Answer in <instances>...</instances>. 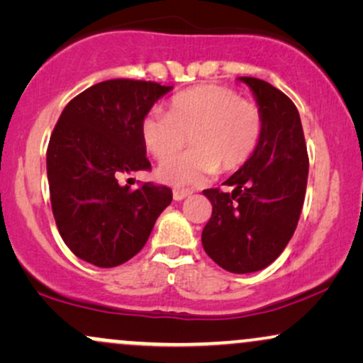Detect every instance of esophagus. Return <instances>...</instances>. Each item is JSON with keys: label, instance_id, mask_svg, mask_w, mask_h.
Listing matches in <instances>:
<instances>
[{"label": "esophagus", "instance_id": "34e87169", "mask_svg": "<svg viewBox=\"0 0 363 363\" xmlns=\"http://www.w3.org/2000/svg\"><path fill=\"white\" fill-rule=\"evenodd\" d=\"M189 194H191V191H187V189H174V193H172L174 201H182V199L187 198Z\"/></svg>", "mask_w": 363, "mask_h": 363}]
</instances>
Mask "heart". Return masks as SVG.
<instances>
[{
    "mask_svg": "<svg viewBox=\"0 0 363 363\" xmlns=\"http://www.w3.org/2000/svg\"><path fill=\"white\" fill-rule=\"evenodd\" d=\"M143 145L157 160L165 162L157 177L170 186L196 184L216 170H235L252 155L261 135V114L254 104L242 101L227 86L199 85L174 95L167 116L152 111L141 119Z\"/></svg>",
    "mask_w": 363,
    "mask_h": 363,
    "instance_id": "b5f03b06",
    "label": "heart"
}]
</instances>
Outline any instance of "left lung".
Wrapping results in <instances>:
<instances>
[{
	"label": "left lung",
	"instance_id": "8db88e82",
	"mask_svg": "<svg viewBox=\"0 0 363 363\" xmlns=\"http://www.w3.org/2000/svg\"><path fill=\"white\" fill-rule=\"evenodd\" d=\"M237 80L252 91L261 135L249 160L223 182L232 191H203L213 211L201 242L220 268L244 274L272 264L294 235L306 198L309 157L294 102L259 78Z\"/></svg>",
	"mask_w": 363,
	"mask_h": 363
}]
</instances>
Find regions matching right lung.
<instances>
[{
    "label": "right lung",
    "instance_id": "1",
    "mask_svg": "<svg viewBox=\"0 0 363 363\" xmlns=\"http://www.w3.org/2000/svg\"><path fill=\"white\" fill-rule=\"evenodd\" d=\"M174 86L107 80L73 99L48 148L52 215L65 244L80 259L114 268L147 244L158 215L172 201L165 186L131 189L121 179L148 170L141 119Z\"/></svg>",
    "mask_w": 363,
    "mask_h": 363
}]
</instances>
